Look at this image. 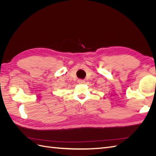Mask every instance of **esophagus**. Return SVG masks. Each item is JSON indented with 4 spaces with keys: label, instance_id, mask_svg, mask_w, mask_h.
I'll use <instances>...</instances> for the list:
<instances>
[{
    "label": "esophagus",
    "instance_id": "esophagus-1",
    "mask_svg": "<svg viewBox=\"0 0 156 156\" xmlns=\"http://www.w3.org/2000/svg\"><path fill=\"white\" fill-rule=\"evenodd\" d=\"M78 83L79 84H84V83H85V81H84V80H83V79H79Z\"/></svg>",
    "mask_w": 156,
    "mask_h": 156
}]
</instances>
